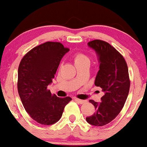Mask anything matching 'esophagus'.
Returning <instances> with one entry per match:
<instances>
[{"label":"esophagus","mask_w":147,"mask_h":147,"mask_svg":"<svg viewBox=\"0 0 147 147\" xmlns=\"http://www.w3.org/2000/svg\"><path fill=\"white\" fill-rule=\"evenodd\" d=\"M75 99L76 101H77L78 103H79V104H84V103L87 102L86 100H82V99H79V98H74Z\"/></svg>","instance_id":"esophagus-1"}]
</instances>
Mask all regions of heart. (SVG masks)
Segmentation results:
<instances>
[{
	"instance_id": "obj_1",
	"label": "heart",
	"mask_w": 147,
	"mask_h": 147,
	"mask_svg": "<svg viewBox=\"0 0 147 147\" xmlns=\"http://www.w3.org/2000/svg\"><path fill=\"white\" fill-rule=\"evenodd\" d=\"M74 61L76 65L83 63H89V57L84 53L78 52L76 53L74 56Z\"/></svg>"
}]
</instances>
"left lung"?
I'll use <instances>...</instances> for the list:
<instances>
[{
    "label": "left lung",
    "mask_w": 147,
    "mask_h": 147,
    "mask_svg": "<svg viewBox=\"0 0 147 147\" xmlns=\"http://www.w3.org/2000/svg\"><path fill=\"white\" fill-rule=\"evenodd\" d=\"M88 46L98 56L99 70L94 84L102 88L104 95L100 103L89 100L96 112L86 119L90 124L102 126L114 120L124 106L130 88L129 71L122 55L109 43L94 40Z\"/></svg>",
    "instance_id": "1"
}]
</instances>
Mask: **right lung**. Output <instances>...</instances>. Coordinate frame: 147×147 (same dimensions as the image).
<instances>
[{
  "label": "right lung",
  "instance_id": "add662e5",
  "mask_svg": "<svg viewBox=\"0 0 147 147\" xmlns=\"http://www.w3.org/2000/svg\"><path fill=\"white\" fill-rule=\"evenodd\" d=\"M69 51L59 42H46L28 52L18 71V91L26 112L36 122L51 125L61 117L69 96L51 94L52 83L61 60Z\"/></svg>",
  "mask_w": 147,
  "mask_h": 147
}]
</instances>
